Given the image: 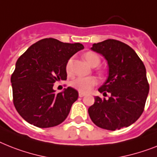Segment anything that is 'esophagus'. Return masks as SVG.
<instances>
[{
	"label": "esophagus",
	"mask_w": 157,
	"mask_h": 157,
	"mask_svg": "<svg viewBox=\"0 0 157 157\" xmlns=\"http://www.w3.org/2000/svg\"><path fill=\"white\" fill-rule=\"evenodd\" d=\"M79 94V97H83L84 95H85V94H85V93H84V92H82V91H79V94Z\"/></svg>",
	"instance_id": "esophagus-1"
}]
</instances>
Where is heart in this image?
Instances as JSON below:
<instances>
[{
	"label": "heart",
	"instance_id": "1",
	"mask_svg": "<svg viewBox=\"0 0 157 157\" xmlns=\"http://www.w3.org/2000/svg\"><path fill=\"white\" fill-rule=\"evenodd\" d=\"M83 58L85 59L86 63L90 65L91 67H96L99 65L100 63V58L98 54L93 52H87L83 55ZM72 63H73V60L70 59L67 63L66 66V71L68 75H71L72 72ZM96 72L98 74V75L102 77L103 75V71H101L100 69H97ZM96 84V79L93 77H78L75 79L71 81V85L73 87L76 88L78 90L86 92L90 90L93 86Z\"/></svg>",
	"mask_w": 157,
	"mask_h": 157
}]
</instances>
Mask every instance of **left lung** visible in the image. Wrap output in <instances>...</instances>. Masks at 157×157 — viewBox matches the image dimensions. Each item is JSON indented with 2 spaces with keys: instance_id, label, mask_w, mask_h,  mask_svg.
Here are the masks:
<instances>
[{
  "instance_id": "8db88e82",
  "label": "left lung",
  "mask_w": 157,
  "mask_h": 157,
  "mask_svg": "<svg viewBox=\"0 0 157 157\" xmlns=\"http://www.w3.org/2000/svg\"><path fill=\"white\" fill-rule=\"evenodd\" d=\"M91 50L107 61L109 73L99 91L107 99L94 98L88 108L90 118L96 126L107 130H120L130 126L143 113L149 84L146 69L132 48L122 41L107 39L93 44Z\"/></svg>"
}]
</instances>
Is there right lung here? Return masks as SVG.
Instances as JSON below:
<instances>
[{
	"label": "right lung",
	"mask_w": 157,
	"mask_h": 157,
	"mask_svg": "<svg viewBox=\"0 0 157 157\" xmlns=\"http://www.w3.org/2000/svg\"><path fill=\"white\" fill-rule=\"evenodd\" d=\"M84 46L45 38L28 48L16 63L11 76L14 107L21 117L37 128L57 126L69 115L78 99L75 89L55 93L56 81L67 79L66 66Z\"/></svg>",
	"instance_id": "1"
}]
</instances>
